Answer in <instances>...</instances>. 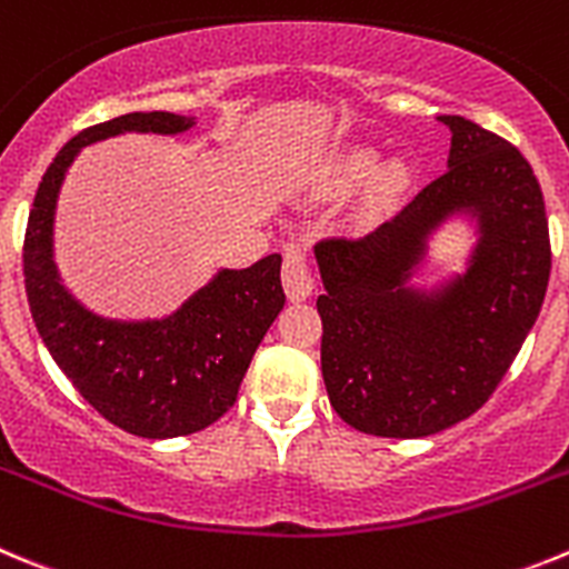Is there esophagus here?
Wrapping results in <instances>:
<instances>
[{
    "label": "esophagus",
    "instance_id": "esophagus-1",
    "mask_svg": "<svg viewBox=\"0 0 569 569\" xmlns=\"http://www.w3.org/2000/svg\"><path fill=\"white\" fill-rule=\"evenodd\" d=\"M283 289L289 300H306L315 291V272L309 267L306 249L289 243L283 254Z\"/></svg>",
    "mask_w": 569,
    "mask_h": 569
}]
</instances>
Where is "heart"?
Returning a JSON list of instances; mask_svg holds the SVG:
<instances>
[{
	"label": "heart",
	"mask_w": 569,
	"mask_h": 569,
	"mask_svg": "<svg viewBox=\"0 0 569 569\" xmlns=\"http://www.w3.org/2000/svg\"><path fill=\"white\" fill-rule=\"evenodd\" d=\"M379 151L368 146H353L345 148V151L333 153L328 159L326 171H322V184H326L328 193H348V190H357L362 184L370 183V204L376 210H385V207L396 204L401 196L410 188V171L407 164L390 162L379 171Z\"/></svg>",
	"instance_id": "1"
}]
</instances>
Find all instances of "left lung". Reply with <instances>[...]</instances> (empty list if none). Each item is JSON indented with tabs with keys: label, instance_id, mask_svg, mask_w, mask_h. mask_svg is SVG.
Segmentation results:
<instances>
[{
	"label": "left lung",
	"instance_id": "obj_1",
	"mask_svg": "<svg viewBox=\"0 0 569 569\" xmlns=\"http://www.w3.org/2000/svg\"><path fill=\"white\" fill-rule=\"evenodd\" d=\"M440 120L452 131L449 171L368 236L315 247L328 398L345 423L379 438H427L480 410L550 280L548 212L528 159L466 117ZM463 209L481 230L467 272L410 290L426 238Z\"/></svg>",
	"mask_w": 569,
	"mask_h": 569
}]
</instances>
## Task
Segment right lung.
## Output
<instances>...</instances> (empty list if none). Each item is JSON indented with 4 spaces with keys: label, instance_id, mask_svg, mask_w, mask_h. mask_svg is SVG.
I'll use <instances>...</instances> for the list:
<instances>
[{
    "label": "right lung",
    "instance_id": "right-lung-1",
    "mask_svg": "<svg viewBox=\"0 0 569 569\" xmlns=\"http://www.w3.org/2000/svg\"><path fill=\"white\" fill-rule=\"evenodd\" d=\"M193 117L131 111L89 126L58 151L36 190L24 232V289L50 357L109 423L140 438L193 435L236 405L260 339L283 309L280 254L221 269L164 320L117 322L69 295L52 260V219L63 173L83 146L126 134H179Z\"/></svg>",
    "mask_w": 569,
    "mask_h": 569
}]
</instances>
